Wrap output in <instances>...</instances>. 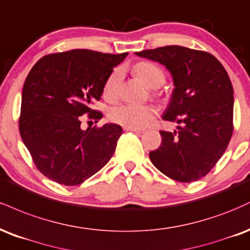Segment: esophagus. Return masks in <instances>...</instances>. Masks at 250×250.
I'll use <instances>...</instances> for the list:
<instances>
[{
	"mask_svg": "<svg viewBox=\"0 0 250 250\" xmlns=\"http://www.w3.org/2000/svg\"><path fill=\"white\" fill-rule=\"evenodd\" d=\"M125 131H130V132H134V133H143V130H138V128H128V127H124Z\"/></svg>",
	"mask_w": 250,
	"mask_h": 250,
	"instance_id": "1",
	"label": "esophagus"
}]
</instances>
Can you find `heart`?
Returning a JSON list of instances; mask_svg holds the SVG:
<instances>
[{
	"instance_id": "b5f03b06",
	"label": "heart",
	"mask_w": 250,
	"mask_h": 250,
	"mask_svg": "<svg viewBox=\"0 0 250 250\" xmlns=\"http://www.w3.org/2000/svg\"><path fill=\"white\" fill-rule=\"evenodd\" d=\"M133 72L149 89L159 87L165 82L164 70L152 62H139L133 66ZM120 82H122V71L117 69L111 72L103 87V95L107 101H114L118 98ZM155 114H157V111L151 105L123 104L113 107L108 113V118L111 122L123 127L139 130L147 126L153 120Z\"/></svg>"
}]
</instances>
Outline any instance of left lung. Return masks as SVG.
<instances>
[{
    "instance_id": "left-lung-1",
    "label": "left lung",
    "mask_w": 250,
    "mask_h": 250,
    "mask_svg": "<svg viewBox=\"0 0 250 250\" xmlns=\"http://www.w3.org/2000/svg\"><path fill=\"white\" fill-rule=\"evenodd\" d=\"M172 73L174 91L164 120L180 124L160 131L161 145L149 159L161 173L180 183L204 178L225 153L233 134V85L212 54L180 45L137 52Z\"/></svg>"
}]
</instances>
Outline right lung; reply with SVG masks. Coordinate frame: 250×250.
Returning a JSON list of instances; mask_svg holds the SVG:
<instances>
[{
    "label": "right lung",
    "instance_id": "add662e5",
    "mask_svg": "<svg viewBox=\"0 0 250 250\" xmlns=\"http://www.w3.org/2000/svg\"><path fill=\"white\" fill-rule=\"evenodd\" d=\"M126 56L73 49L43 56L32 66L23 85L19 128L35 166L50 180L76 186L113 155L122 126L83 130L81 124L103 117L91 105L101 101L107 77Z\"/></svg>",
    "mask_w": 250,
    "mask_h": 250
}]
</instances>
